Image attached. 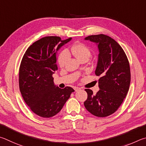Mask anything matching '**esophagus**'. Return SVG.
Instances as JSON below:
<instances>
[{"label": "esophagus", "mask_w": 146, "mask_h": 146, "mask_svg": "<svg viewBox=\"0 0 146 146\" xmlns=\"http://www.w3.org/2000/svg\"><path fill=\"white\" fill-rule=\"evenodd\" d=\"M74 90H75V92H78L79 90H81V88H79V87H76V86H75V87H74Z\"/></svg>", "instance_id": "obj_1"}]
</instances>
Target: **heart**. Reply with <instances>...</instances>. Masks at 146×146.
I'll return each mask as SVG.
<instances>
[{
	"label": "heart",
	"instance_id": "b5f03b06",
	"mask_svg": "<svg viewBox=\"0 0 146 146\" xmlns=\"http://www.w3.org/2000/svg\"><path fill=\"white\" fill-rule=\"evenodd\" d=\"M70 52L78 60H82L83 59H88L90 57L91 51L86 45L83 43H77L73 45L70 48ZM70 58V53L67 49L61 50L58 58V63L60 67H63L67 63Z\"/></svg>",
	"mask_w": 146,
	"mask_h": 146
}]
</instances>
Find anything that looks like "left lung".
<instances>
[{
    "instance_id": "left-lung-1",
    "label": "left lung",
    "mask_w": 146,
    "mask_h": 146,
    "mask_svg": "<svg viewBox=\"0 0 146 146\" xmlns=\"http://www.w3.org/2000/svg\"><path fill=\"white\" fill-rule=\"evenodd\" d=\"M85 40L98 45L95 74L101 78L98 82L100 90L96 95L92 90L85 89L88 98L84 105L94 115L105 117L115 112L126 98L131 81L129 63L121 45L108 36L91 35Z\"/></svg>"
}]
</instances>
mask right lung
<instances>
[{
    "instance_id": "right-lung-1",
    "label": "right lung",
    "mask_w": 146,
    "mask_h": 146,
    "mask_svg": "<svg viewBox=\"0 0 146 146\" xmlns=\"http://www.w3.org/2000/svg\"><path fill=\"white\" fill-rule=\"evenodd\" d=\"M72 40L46 36L36 41L25 51L19 69V88L25 103L38 116H54L74 90L60 88L54 83L52 74L58 70L57 51Z\"/></svg>"
}]
</instances>
